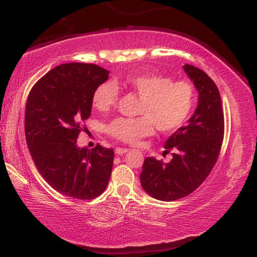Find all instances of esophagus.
<instances>
[{
    "instance_id": "1",
    "label": "esophagus",
    "mask_w": 257,
    "mask_h": 257,
    "mask_svg": "<svg viewBox=\"0 0 257 257\" xmlns=\"http://www.w3.org/2000/svg\"><path fill=\"white\" fill-rule=\"evenodd\" d=\"M128 151H129L128 149H121V147H116V149H115V154L116 155H123V154L127 153Z\"/></svg>"
}]
</instances>
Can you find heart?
Wrapping results in <instances>:
<instances>
[{
  "mask_svg": "<svg viewBox=\"0 0 257 257\" xmlns=\"http://www.w3.org/2000/svg\"><path fill=\"white\" fill-rule=\"evenodd\" d=\"M124 85L142 97L139 118H118L107 125V133L127 144H138L150 136L155 128L170 133L184 124L194 103V90L187 81H171L161 75H129ZM118 87L111 81L95 88L92 103L99 111H106L118 99Z\"/></svg>",
  "mask_w": 257,
  "mask_h": 257,
  "instance_id": "obj_1",
  "label": "heart"
}]
</instances>
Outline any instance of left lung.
<instances>
[{
    "mask_svg": "<svg viewBox=\"0 0 257 257\" xmlns=\"http://www.w3.org/2000/svg\"><path fill=\"white\" fill-rule=\"evenodd\" d=\"M184 70L198 92L194 114L164 144L172 160L163 163L146 158L141 173L142 187L160 201H176L197 188L210 175L222 145L224 122L219 89L201 69L185 64Z\"/></svg>",
    "mask_w": 257,
    "mask_h": 257,
    "instance_id": "left-lung-1",
    "label": "left lung"
}]
</instances>
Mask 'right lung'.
Listing matches in <instances>:
<instances>
[{
    "label": "right lung",
    "instance_id": "obj_1",
    "mask_svg": "<svg viewBox=\"0 0 257 257\" xmlns=\"http://www.w3.org/2000/svg\"><path fill=\"white\" fill-rule=\"evenodd\" d=\"M92 63H66L38 80L26 104L25 135L35 164L52 188L64 196L92 199L105 190L114 151L77 145L82 121L92 112L96 87L108 79Z\"/></svg>",
    "mask_w": 257,
    "mask_h": 257
}]
</instances>
